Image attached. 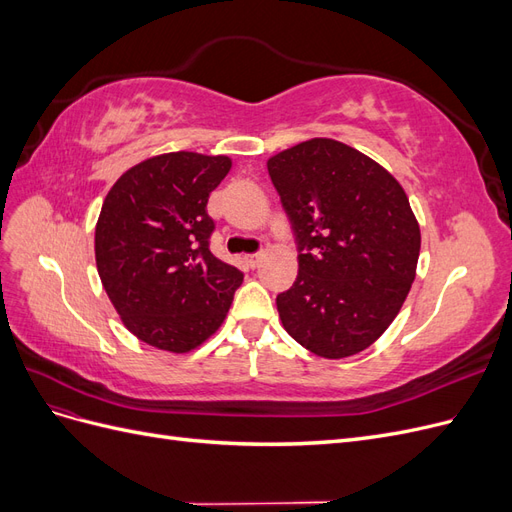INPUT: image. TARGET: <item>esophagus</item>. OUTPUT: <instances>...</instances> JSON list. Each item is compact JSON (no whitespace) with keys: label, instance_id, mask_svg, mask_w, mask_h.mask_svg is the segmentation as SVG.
Returning a JSON list of instances; mask_svg holds the SVG:
<instances>
[{"label":"esophagus","instance_id":"34e87169","mask_svg":"<svg viewBox=\"0 0 512 512\" xmlns=\"http://www.w3.org/2000/svg\"><path fill=\"white\" fill-rule=\"evenodd\" d=\"M243 260H245V265H247V267H250V269H256V267L260 265L262 254H247Z\"/></svg>","mask_w":512,"mask_h":512}]
</instances>
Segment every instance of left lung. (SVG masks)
<instances>
[{
    "mask_svg": "<svg viewBox=\"0 0 512 512\" xmlns=\"http://www.w3.org/2000/svg\"><path fill=\"white\" fill-rule=\"evenodd\" d=\"M269 177L299 243V275L277 294L284 329L346 359L389 329L416 275L421 228L399 181L333 138L275 153Z\"/></svg>",
    "mask_w": 512,
    "mask_h": 512,
    "instance_id": "1",
    "label": "left lung"
}]
</instances>
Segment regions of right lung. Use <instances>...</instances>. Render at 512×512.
<instances>
[{"label":"right lung","mask_w":512,"mask_h":512,"mask_svg":"<svg viewBox=\"0 0 512 512\" xmlns=\"http://www.w3.org/2000/svg\"><path fill=\"white\" fill-rule=\"evenodd\" d=\"M228 156L173 151L123 173L96 224L102 286L128 331L166 352H190L224 322L243 273L215 258L209 194Z\"/></svg>","instance_id":"obj_1"}]
</instances>
